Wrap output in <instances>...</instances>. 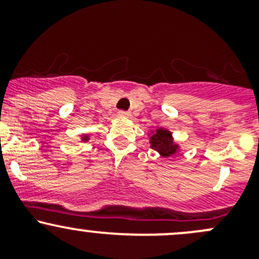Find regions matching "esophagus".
<instances>
[{
    "instance_id": "esophagus-1",
    "label": "esophagus",
    "mask_w": 259,
    "mask_h": 259,
    "mask_svg": "<svg viewBox=\"0 0 259 259\" xmlns=\"http://www.w3.org/2000/svg\"><path fill=\"white\" fill-rule=\"evenodd\" d=\"M118 116H121V117H130L131 114H130V112H127V111H119L118 112Z\"/></svg>"
}]
</instances>
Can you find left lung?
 I'll use <instances>...</instances> for the list:
<instances>
[{
  "label": "left lung",
  "mask_w": 259,
  "mask_h": 259,
  "mask_svg": "<svg viewBox=\"0 0 259 259\" xmlns=\"http://www.w3.org/2000/svg\"><path fill=\"white\" fill-rule=\"evenodd\" d=\"M151 148L157 151L162 157H171L179 150V146L174 142L172 133L167 130L158 128L150 137Z\"/></svg>",
  "instance_id": "1"
}]
</instances>
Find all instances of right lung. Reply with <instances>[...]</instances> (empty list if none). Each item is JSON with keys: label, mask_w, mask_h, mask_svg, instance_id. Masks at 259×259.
Here are the masks:
<instances>
[{"label": "right lung", "mask_w": 259, "mask_h": 259, "mask_svg": "<svg viewBox=\"0 0 259 259\" xmlns=\"http://www.w3.org/2000/svg\"><path fill=\"white\" fill-rule=\"evenodd\" d=\"M88 140H89L88 136H83V137H81V141H83V142H85V141H88Z\"/></svg>", "instance_id": "right-lung-1"}]
</instances>
